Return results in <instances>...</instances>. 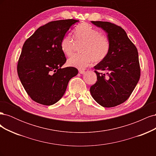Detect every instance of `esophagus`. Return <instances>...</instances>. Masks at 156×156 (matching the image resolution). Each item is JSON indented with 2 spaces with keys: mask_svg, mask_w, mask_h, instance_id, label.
<instances>
[{
  "mask_svg": "<svg viewBox=\"0 0 156 156\" xmlns=\"http://www.w3.org/2000/svg\"><path fill=\"white\" fill-rule=\"evenodd\" d=\"M79 72L80 74H84V73H85V71H84V70H82V69H80V70L79 71Z\"/></svg>",
  "mask_w": 156,
  "mask_h": 156,
  "instance_id": "1",
  "label": "esophagus"
}]
</instances>
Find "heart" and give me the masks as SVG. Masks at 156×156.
<instances>
[{"instance_id": "obj_1", "label": "heart", "mask_w": 156, "mask_h": 156, "mask_svg": "<svg viewBox=\"0 0 156 156\" xmlns=\"http://www.w3.org/2000/svg\"><path fill=\"white\" fill-rule=\"evenodd\" d=\"M77 43H83L80 48L82 53L75 54L68 60L69 66L84 69L93 61L101 62L109 53L110 41L107 36L101 34L87 23H82L74 30ZM75 43L69 35L64 36L60 42V49L66 56L72 55Z\"/></svg>"}]
</instances>
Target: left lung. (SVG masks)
Returning a JSON list of instances; mask_svg holds the SVG:
<instances>
[{
	"label": "left lung",
	"instance_id": "obj_1",
	"mask_svg": "<svg viewBox=\"0 0 156 156\" xmlns=\"http://www.w3.org/2000/svg\"><path fill=\"white\" fill-rule=\"evenodd\" d=\"M107 34L110 51L107 57L94 66L97 81L90 89L98 103L104 107H112L126 101L138 83L140 69L138 51L119 26L106 21H91ZM98 70H107L106 74Z\"/></svg>",
	"mask_w": 156,
	"mask_h": 156
}]
</instances>
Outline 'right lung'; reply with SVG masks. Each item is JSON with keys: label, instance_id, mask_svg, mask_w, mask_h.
Segmentation results:
<instances>
[{"label": "right lung", "instance_id": "obj_1", "mask_svg": "<svg viewBox=\"0 0 156 156\" xmlns=\"http://www.w3.org/2000/svg\"><path fill=\"white\" fill-rule=\"evenodd\" d=\"M79 20H58L37 29L23 46L17 64L21 84L32 100L44 105L58 101L69 80L78 73L77 68H61L66 58L60 42Z\"/></svg>", "mask_w": 156, "mask_h": 156}]
</instances>
